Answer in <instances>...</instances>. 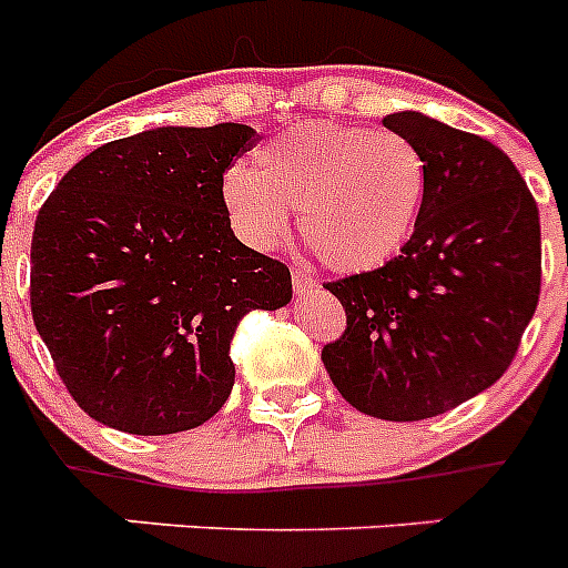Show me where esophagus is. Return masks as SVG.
<instances>
[{
    "mask_svg": "<svg viewBox=\"0 0 568 568\" xmlns=\"http://www.w3.org/2000/svg\"><path fill=\"white\" fill-rule=\"evenodd\" d=\"M293 290L295 295H307L315 290V278L307 267H293Z\"/></svg>",
    "mask_w": 568,
    "mask_h": 568,
    "instance_id": "obj_1",
    "label": "esophagus"
}]
</instances>
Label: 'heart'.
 <instances>
[{"label":"heart","mask_w":568,"mask_h":568,"mask_svg":"<svg viewBox=\"0 0 568 568\" xmlns=\"http://www.w3.org/2000/svg\"><path fill=\"white\" fill-rule=\"evenodd\" d=\"M224 207L253 247H273L298 210L301 239L335 273H366L413 239L426 199L424 153L406 135L304 122L258 150V173L230 168Z\"/></svg>","instance_id":"heart-1"}]
</instances>
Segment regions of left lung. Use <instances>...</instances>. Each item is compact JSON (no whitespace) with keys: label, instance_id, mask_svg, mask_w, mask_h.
Returning a JSON list of instances; mask_svg holds the SVG:
<instances>
[{"label":"left lung","instance_id":"obj_1","mask_svg":"<svg viewBox=\"0 0 568 568\" xmlns=\"http://www.w3.org/2000/svg\"><path fill=\"white\" fill-rule=\"evenodd\" d=\"M424 153L426 199L393 261L327 284L346 329L321 361L364 415L424 420L509 369L540 295V215L509 155L415 110L384 119Z\"/></svg>","mask_w":568,"mask_h":568}]
</instances>
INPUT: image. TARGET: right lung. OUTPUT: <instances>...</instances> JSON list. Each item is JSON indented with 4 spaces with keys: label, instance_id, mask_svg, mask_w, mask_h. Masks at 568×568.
Listing matches in <instances>:
<instances>
[{
    "label": "right lung",
    "instance_id": "add662e5",
    "mask_svg": "<svg viewBox=\"0 0 568 568\" xmlns=\"http://www.w3.org/2000/svg\"><path fill=\"white\" fill-rule=\"evenodd\" d=\"M253 142L233 122L142 130L84 155L39 210L30 313L99 424L130 435L202 426L233 389L239 321L293 298L290 270L230 230L224 170Z\"/></svg>",
    "mask_w": 568,
    "mask_h": 568
}]
</instances>
